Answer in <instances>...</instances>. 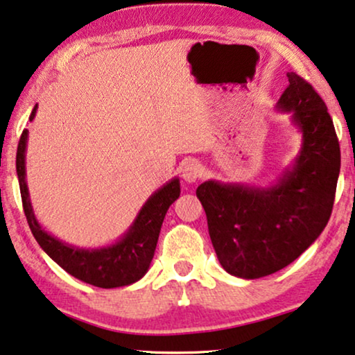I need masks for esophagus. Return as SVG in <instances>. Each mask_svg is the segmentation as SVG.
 I'll return each mask as SVG.
<instances>
[{
  "instance_id": "1",
  "label": "esophagus",
  "mask_w": 355,
  "mask_h": 355,
  "mask_svg": "<svg viewBox=\"0 0 355 355\" xmlns=\"http://www.w3.org/2000/svg\"><path fill=\"white\" fill-rule=\"evenodd\" d=\"M181 174L186 182H197L203 176V168L197 162H187L181 166Z\"/></svg>"
}]
</instances>
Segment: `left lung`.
Wrapping results in <instances>:
<instances>
[{"instance_id":"obj_1","label":"left lung","mask_w":355,"mask_h":355,"mask_svg":"<svg viewBox=\"0 0 355 355\" xmlns=\"http://www.w3.org/2000/svg\"><path fill=\"white\" fill-rule=\"evenodd\" d=\"M288 79L278 108L302 132L293 168L268 189L218 181L197 187L218 260L237 278L257 279L293 263L331 216L341 168L333 119L307 80L295 72Z\"/></svg>"}]
</instances>
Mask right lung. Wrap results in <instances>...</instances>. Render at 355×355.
Segmentation results:
<instances>
[{"mask_svg":"<svg viewBox=\"0 0 355 355\" xmlns=\"http://www.w3.org/2000/svg\"><path fill=\"white\" fill-rule=\"evenodd\" d=\"M35 113L37 105L32 110L31 121L35 118ZM27 134L28 130L24 129L21 140H19L16 169L24 213H26L28 227L42 249L67 273L87 284L96 286V288H121V286H129L139 281L148 271L150 261L157 249L164 215L181 193L179 179L176 178L164 184L145 202L132 226L116 244L103 247V249H79V247L67 245L48 234L45 230H42L33 215L26 182Z\"/></svg>","mask_w":355,"mask_h":355,"instance_id":"right-lung-1","label":"right lung"}]
</instances>
